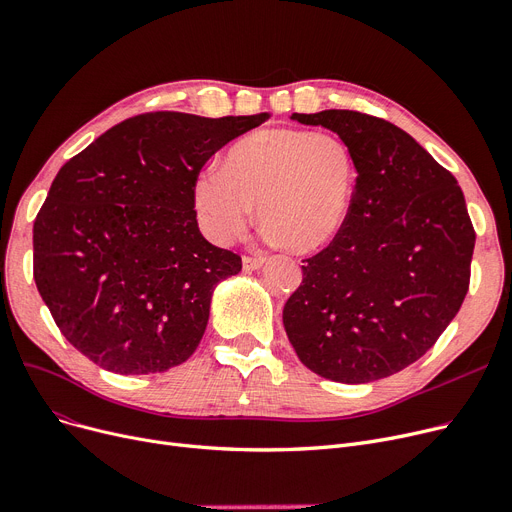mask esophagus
Returning <instances> with one entry per match:
<instances>
[{
	"instance_id": "obj_1",
	"label": "esophagus",
	"mask_w": 512,
	"mask_h": 512,
	"mask_svg": "<svg viewBox=\"0 0 512 512\" xmlns=\"http://www.w3.org/2000/svg\"><path fill=\"white\" fill-rule=\"evenodd\" d=\"M261 265H263V257H249V255L242 257V268H244V272L259 270Z\"/></svg>"
}]
</instances>
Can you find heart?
<instances>
[{
    "label": "heart",
    "mask_w": 512,
    "mask_h": 512,
    "mask_svg": "<svg viewBox=\"0 0 512 512\" xmlns=\"http://www.w3.org/2000/svg\"><path fill=\"white\" fill-rule=\"evenodd\" d=\"M358 161L337 133L265 127L236 140L219 173L196 177L192 201L205 234L228 244L247 230L253 207L272 242L316 253L347 224Z\"/></svg>",
    "instance_id": "1"
}]
</instances>
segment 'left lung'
<instances>
[{
  "label": "left lung",
  "mask_w": 512,
  "mask_h": 512,
  "mask_svg": "<svg viewBox=\"0 0 512 512\" xmlns=\"http://www.w3.org/2000/svg\"><path fill=\"white\" fill-rule=\"evenodd\" d=\"M335 131L358 161L341 234L305 259L282 322L328 381L385 379L422 358L469 291L475 230L456 177L404 129L355 110L293 113Z\"/></svg>",
  "instance_id": "8db88e82"
}]
</instances>
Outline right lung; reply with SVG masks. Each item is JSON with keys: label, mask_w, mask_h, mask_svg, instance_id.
<instances>
[{"label": "right lung", "mask_w": 512, "mask_h": 512, "mask_svg": "<svg viewBox=\"0 0 512 512\" xmlns=\"http://www.w3.org/2000/svg\"><path fill=\"white\" fill-rule=\"evenodd\" d=\"M265 119L146 113L60 167L35 217L33 276L85 358L152 374L196 351L215 286L242 261L198 230L192 188L221 146Z\"/></svg>", "instance_id": "right-lung-1"}]
</instances>
